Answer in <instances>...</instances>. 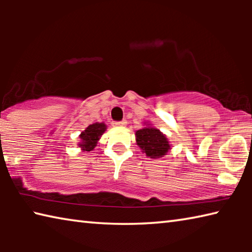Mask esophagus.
<instances>
[{
  "label": "esophagus",
  "mask_w": 252,
  "mask_h": 252,
  "mask_svg": "<svg viewBox=\"0 0 252 252\" xmlns=\"http://www.w3.org/2000/svg\"><path fill=\"white\" fill-rule=\"evenodd\" d=\"M126 120H122V121H117V122H112L113 126H118V127H123L126 126Z\"/></svg>",
  "instance_id": "esophagus-1"
}]
</instances>
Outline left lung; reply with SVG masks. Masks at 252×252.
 Returning a JSON list of instances; mask_svg holds the SVG:
<instances>
[{
  "label": "left lung",
  "mask_w": 252,
  "mask_h": 252,
  "mask_svg": "<svg viewBox=\"0 0 252 252\" xmlns=\"http://www.w3.org/2000/svg\"><path fill=\"white\" fill-rule=\"evenodd\" d=\"M135 141L142 152L151 159L165 156L171 149L165 134L150 125L135 132Z\"/></svg>",
  "instance_id": "8db88e82"
}]
</instances>
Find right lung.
<instances>
[{"instance_id":"1","label":"right lung","mask_w":252,"mask_h":252,"mask_svg":"<svg viewBox=\"0 0 252 252\" xmlns=\"http://www.w3.org/2000/svg\"><path fill=\"white\" fill-rule=\"evenodd\" d=\"M106 130V126L103 122L102 123H93V125L89 126L87 129L81 132L79 135L81 139V142H79L78 146L81 148L82 151H92L93 149L96 147L97 141H99L101 135L104 133Z\"/></svg>"}]
</instances>
